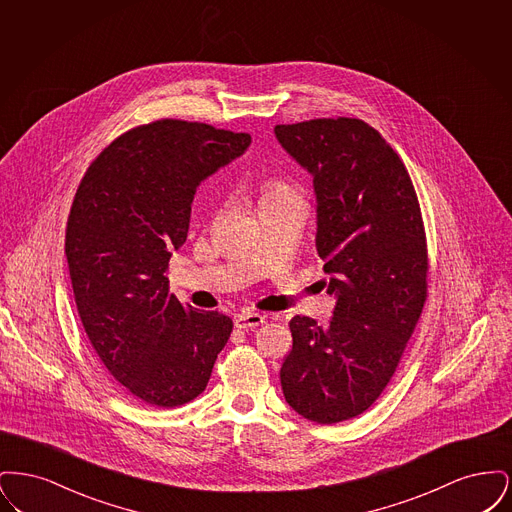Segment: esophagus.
<instances>
[{
	"label": "esophagus",
	"instance_id": "34e87169",
	"mask_svg": "<svg viewBox=\"0 0 512 512\" xmlns=\"http://www.w3.org/2000/svg\"><path fill=\"white\" fill-rule=\"evenodd\" d=\"M263 322H265V315H259V313H240V315L234 317V324H236V328H240V330L261 326Z\"/></svg>",
	"mask_w": 512,
	"mask_h": 512
}]
</instances>
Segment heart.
<instances>
[{"label": "heart", "instance_id": "1", "mask_svg": "<svg viewBox=\"0 0 512 512\" xmlns=\"http://www.w3.org/2000/svg\"><path fill=\"white\" fill-rule=\"evenodd\" d=\"M295 194L292 186H288L282 180H268L261 188V203L268 201H276V199H284V197H292Z\"/></svg>", "mask_w": 512, "mask_h": 512}]
</instances>
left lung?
<instances>
[{
  "label": "left lung",
  "instance_id": "left-lung-1",
  "mask_svg": "<svg viewBox=\"0 0 512 512\" xmlns=\"http://www.w3.org/2000/svg\"><path fill=\"white\" fill-rule=\"evenodd\" d=\"M274 134L313 176L318 257L336 297L328 326L290 320L280 382L295 413L336 424L380 397L413 336L428 288L424 224L403 161L365 121L276 124Z\"/></svg>",
  "mask_w": 512,
  "mask_h": 512
}]
</instances>
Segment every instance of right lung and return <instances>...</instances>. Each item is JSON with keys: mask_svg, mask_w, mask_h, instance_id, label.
Listing matches in <instances>:
<instances>
[{"mask_svg": "<svg viewBox=\"0 0 512 512\" xmlns=\"http://www.w3.org/2000/svg\"><path fill=\"white\" fill-rule=\"evenodd\" d=\"M249 144L203 122H149L105 147L74 195L65 253L78 315L101 363L147 405L195 399L230 338L232 320L180 303L165 272L197 186Z\"/></svg>", "mask_w": 512, "mask_h": 512, "instance_id": "right-lung-1", "label": "right lung"}]
</instances>
